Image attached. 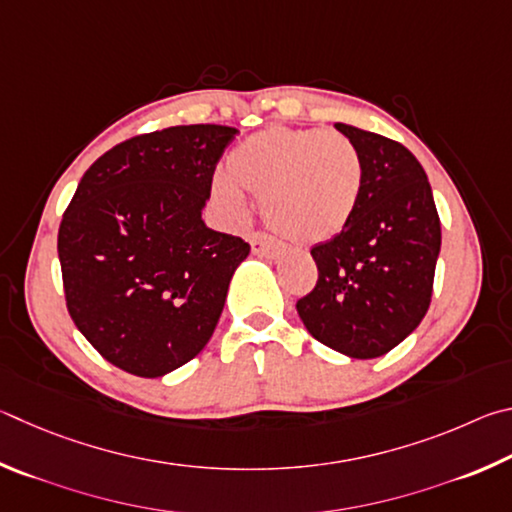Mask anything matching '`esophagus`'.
I'll return each instance as SVG.
<instances>
[{
	"instance_id": "esophagus-1",
	"label": "esophagus",
	"mask_w": 512,
	"mask_h": 512,
	"mask_svg": "<svg viewBox=\"0 0 512 512\" xmlns=\"http://www.w3.org/2000/svg\"><path fill=\"white\" fill-rule=\"evenodd\" d=\"M249 245L251 251H254L256 256H263V258H274L281 254V245L276 242L272 236H267L263 231H254L249 236Z\"/></svg>"
}]
</instances>
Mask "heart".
<instances>
[{
    "label": "heart",
    "instance_id": "obj_1",
    "mask_svg": "<svg viewBox=\"0 0 512 512\" xmlns=\"http://www.w3.org/2000/svg\"><path fill=\"white\" fill-rule=\"evenodd\" d=\"M213 188L233 211L245 193L263 195L265 220L297 242L335 238L351 224L364 191V164L339 132L272 125L249 134L227 155Z\"/></svg>",
    "mask_w": 512,
    "mask_h": 512
}]
</instances>
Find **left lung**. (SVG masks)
I'll return each mask as SVG.
<instances>
[{"label":"left lung","instance_id":"left-lung-1","mask_svg":"<svg viewBox=\"0 0 512 512\" xmlns=\"http://www.w3.org/2000/svg\"><path fill=\"white\" fill-rule=\"evenodd\" d=\"M335 128L360 150L364 191L351 224L310 249L319 279L297 312L317 342L373 360L425 317L441 220L423 166L402 143L346 123Z\"/></svg>","mask_w":512,"mask_h":512}]
</instances>
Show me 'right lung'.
<instances>
[{"mask_svg":"<svg viewBox=\"0 0 512 512\" xmlns=\"http://www.w3.org/2000/svg\"><path fill=\"white\" fill-rule=\"evenodd\" d=\"M238 130L175 125L98 157L62 213L69 317L107 362L159 378L191 362L245 261L242 238L202 220L215 166Z\"/></svg>","mask_w":512,"mask_h":512,"instance_id":"obj_1","label":"right lung"}]
</instances>
